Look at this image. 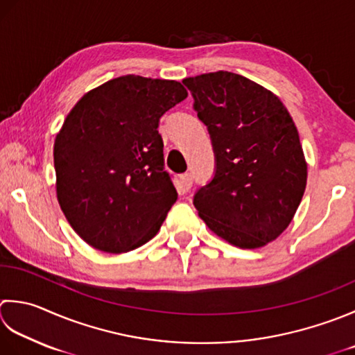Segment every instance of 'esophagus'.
<instances>
[{
    "mask_svg": "<svg viewBox=\"0 0 355 355\" xmlns=\"http://www.w3.org/2000/svg\"><path fill=\"white\" fill-rule=\"evenodd\" d=\"M180 180H182V184L184 187V191H189L192 187V183H193V175L191 172H186L183 173L182 177H180Z\"/></svg>",
    "mask_w": 355,
    "mask_h": 355,
    "instance_id": "1",
    "label": "esophagus"
}]
</instances>
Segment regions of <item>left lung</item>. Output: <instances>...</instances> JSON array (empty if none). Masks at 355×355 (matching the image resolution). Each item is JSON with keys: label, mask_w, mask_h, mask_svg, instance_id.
Instances as JSON below:
<instances>
[{"label": "left lung", "mask_w": 355, "mask_h": 355, "mask_svg": "<svg viewBox=\"0 0 355 355\" xmlns=\"http://www.w3.org/2000/svg\"><path fill=\"white\" fill-rule=\"evenodd\" d=\"M209 132L214 177L193 196L207 227L241 249L286 229L306 187V162L295 124L275 96L245 76L218 71L184 78Z\"/></svg>", "instance_id": "1"}]
</instances>
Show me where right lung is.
I'll use <instances>...</instances> for the list:
<instances>
[{
  "mask_svg": "<svg viewBox=\"0 0 355 355\" xmlns=\"http://www.w3.org/2000/svg\"><path fill=\"white\" fill-rule=\"evenodd\" d=\"M182 83L124 75L87 92L55 138L57 197L73 231L109 254L140 248L178 198L158 124Z\"/></svg>",
  "mask_w": 355,
  "mask_h": 355,
  "instance_id": "obj_1",
  "label": "right lung"
}]
</instances>
